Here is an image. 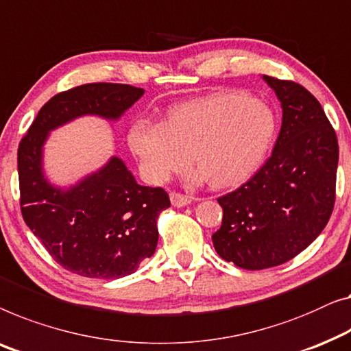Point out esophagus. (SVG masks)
I'll return each mask as SVG.
<instances>
[{
	"label": "esophagus",
	"instance_id": "34e87169",
	"mask_svg": "<svg viewBox=\"0 0 351 351\" xmlns=\"http://www.w3.org/2000/svg\"><path fill=\"white\" fill-rule=\"evenodd\" d=\"M171 204L174 207H185L191 202L190 196L180 195V193H171Z\"/></svg>",
	"mask_w": 351,
	"mask_h": 351
}]
</instances>
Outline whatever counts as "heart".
<instances>
[{
	"mask_svg": "<svg viewBox=\"0 0 351 351\" xmlns=\"http://www.w3.org/2000/svg\"><path fill=\"white\" fill-rule=\"evenodd\" d=\"M277 133L272 109L245 91L220 90L176 104L165 123L138 119L128 147L150 184L185 171L191 155L201 166L193 177L218 188L241 185L266 161Z\"/></svg>",
	"mask_w": 351,
	"mask_h": 351,
	"instance_id": "heart-1",
	"label": "heart"
}]
</instances>
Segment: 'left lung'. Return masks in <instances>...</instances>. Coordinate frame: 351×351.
Wrapping results in <instances>:
<instances>
[{
    "mask_svg": "<svg viewBox=\"0 0 351 351\" xmlns=\"http://www.w3.org/2000/svg\"><path fill=\"white\" fill-rule=\"evenodd\" d=\"M263 80L280 101V133L266 165L218 199L223 221L212 236L223 260L248 271L306 250L328 225L336 199L339 144L322 104L302 85Z\"/></svg>",
    "mask_w": 351,
    "mask_h": 351,
    "instance_id": "8db88e82",
    "label": "left lung"
}]
</instances>
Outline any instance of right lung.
Instances as JSON below:
<instances>
[{
	"mask_svg": "<svg viewBox=\"0 0 351 351\" xmlns=\"http://www.w3.org/2000/svg\"><path fill=\"white\" fill-rule=\"evenodd\" d=\"M144 88L87 84L43 106L19 145L20 206L27 226L58 264L90 278H120L138 271L158 243L156 218L169 207L163 188L139 185L112 155L71 185H57L44 167L50 133L82 117L119 121Z\"/></svg>",
	"mask_w": 351,
	"mask_h": 351,
	"instance_id": "add662e5",
	"label": "right lung"
}]
</instances>
